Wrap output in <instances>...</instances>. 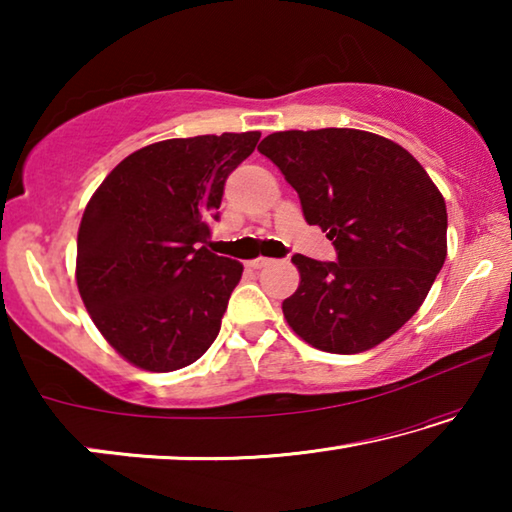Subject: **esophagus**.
I'll use <instances>...</instances> for the list:
<instances>
[{
	"label": "esophagus",
	"instance_id": "esophagus-1",
	"mask_svg": "<svg viewBox=\"0 0 512 512\" xmlns=\"http://www.w3.org/2000/svg\"><path fill=\"white\" fill-rule=\"evenodd\" d=\"M268 264H273V259H268V257H255V259H248V262H246V266H250V268H264V266H268Z\"/></svg>",
	"mask_w": 512,
	"mask_h": 512
}]
</instances>
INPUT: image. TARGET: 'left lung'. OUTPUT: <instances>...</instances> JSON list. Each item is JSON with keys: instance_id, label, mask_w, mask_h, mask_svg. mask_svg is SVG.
<instances>
[{"instance_id": "1", "label": "left lung", "mask_w": 512, "mask_h": 512, "mask_svg": "<svg viewBox=\"0 0 512 512\" xmlns=\"http://www.w3.org/2000/svg\"><path fill=\"white\" fill-rule=\"evenodd\" d=\"M257 151L336 248V262L291 257L300 284L282 311L293 332L332 354L386 341L420 309L447 257V207L429 173L400 144L357 128L273 133Z\"/></svg>"}]
</instances>
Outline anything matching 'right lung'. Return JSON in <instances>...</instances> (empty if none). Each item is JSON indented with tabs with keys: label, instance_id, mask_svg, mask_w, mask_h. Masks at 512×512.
Segmentation results:
<instances>
[{
	"label": "right lung",
	"instance_id": "obj_1",
	"mask_svg": "<svg viewBox=\"0 0 512 512\" xmlns=\"http://www.w3.org/2000/svg\"><path fill=\"white\" fill-rule=\"evenodd\" d=\"M262 133L178 137L112 169L85 207L76 284L99 332L128 363L171 372L201 359L221 329L237 259L207 250L225 178Z\"/></svg>",
	"mask_w": 512,
	"mask_h": 512
}]
</instances>
